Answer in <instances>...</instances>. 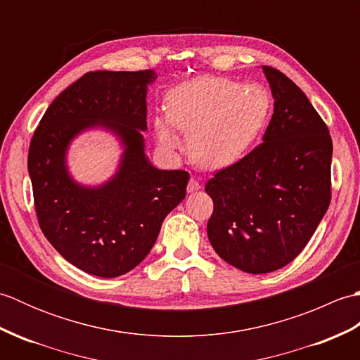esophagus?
Segmentation results:
<instances>
[{
  "mask_svg": "<svg viewBox=\"0 0 360 360\" xmlns=\"http://www.w3.org/2000/svg\"><path fill=\"white\" fill-rule=\"evenodd\" d=\"M200 188H201L200 181L195 179V178H190L188 184H187V192L188 193H193V192H198V190H200Z\"/></svg>",
  "mask_w": 360,
  "mask_h": 360,
  "instance_id": "obj_1",
  "label": "esophagus"
}]
</instances>
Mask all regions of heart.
I'll use <instances>...</instances> for the list:
<instances>
[{"label":"heart","mask_w":360,"mask_h":360,"mask_svg":"<svg viewBox=\"0 0 360 360\" xmlns=\"http://www.w3.org/2000/svg\"><path fill=\"white\" fill-rule=\"evenodd\" d=\"M271 96L263 86L224 77H196L181 83L165 98V117L155 120L159 143L179 150L172 124L188 134V153L209 168L233 165L262 136L271 116Z\"/></svg>","instance_id":"obj_1"}]
</instances>
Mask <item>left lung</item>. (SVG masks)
<instances>
[{"label": "left lung", "instance_id": "8db88e82", "mask_svg": "<svg viewBox=\"0 0 360 360\" xmlns=\"http://www.w3.org/2000/svg\"><path fill=\"white\" fill-rule=\"evenodd\" d=\"M263 71L275 101L263 142L205 184L213 200L212 246L249 274L292 262L331 202L333 141L326 124L292 80L271 66Z\"/></svg>", "mask_w": 360, "mask_h": 360}]
</instances>
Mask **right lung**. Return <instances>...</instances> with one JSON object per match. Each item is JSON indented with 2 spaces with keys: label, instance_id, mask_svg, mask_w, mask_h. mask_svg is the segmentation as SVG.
<instances>
[{
  "label": "right lung",
  "instance_id": "obj_1",
  "mask_svg": "<svg viewBox=\"0 0 360 360\" xmlns=\"http://www.w3.org/2000/svg\"><path fill=\"white\" fill-rule=\"evenodd\" d=\"M156 77L153 70L86 72L56 97L30 141L27 170L41 232L66 262L97 277L134 269L186 198L190 174L159 170L145 155V97ZM93 127L112 132L124 153L111 180L88 188L72 179L65 153Z\"/></svg>",
  "mask_w": 360,
  "mask_h": 360
}]
</instances>
